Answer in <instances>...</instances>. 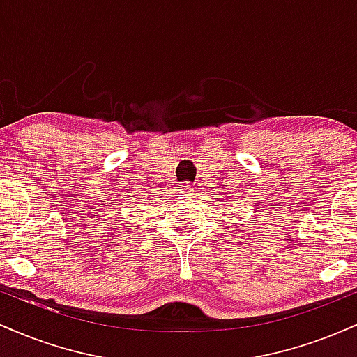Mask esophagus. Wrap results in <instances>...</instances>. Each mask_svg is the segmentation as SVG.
I'll return each instance as SVG.
<instances>
[{"mask_svg":"<svg viewBox=\"0 0 357 357\" xmlns=\"http://www.w3.org/2000/svg\"><path fill=\"white\" fill-rule=\"evenodd\" d=\"M179 191L181 192H184V195H192V184H190V183H183V184H179Z\"/></svg>","mask_w":357,"mask_h":357,"instance_id":"esophagus-1","label":"esophagus"}]
</instances>
